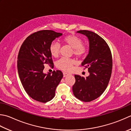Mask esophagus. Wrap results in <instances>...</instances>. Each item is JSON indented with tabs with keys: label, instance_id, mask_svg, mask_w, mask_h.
Instances as JSON below:
<instances>
[{
	"label": "esophagus",
	"instance_id": "1",
	"mask_svg": "<svg viewBox=\"0 0 131 131\" xmlns=\"http://www.w3.org/2000/svg\"><path fill=\"white\" fill-rule=\"evenodd\" d=\"M63 77H67L68 75H69V74L67 73H66V72H63Z\"/></svg>",
	"mask_w": 131,
	"mask_h": 131
}]
</instances>
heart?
I'll return each mask as SVG.
<instances>
[{
  "instance_id": "heart-1",
  "label": "heart",
  "mask_w": 131,
  "mask_h": 131,
  "mask_svg": "<svg viewBox=\"0 0 131 131\" xmlns=\"http://www.w3.org/2000/svg\"><path fill=\"white\" fill-rule=\"evenodd\" d=\"M63 44L68 45L73 48L72 54L77 57H82L85 54L87 50L86 46L83 43V41L81 38L75 35H69L64 37L62 39ZM61 45L57 42L53 41L49 46V52L50 54L54 57H57L60 52ZM75 61L72 59L62 57L57 62V67L63 71L69 72L72 70L73 65Z\"/></svg>"
}]
</instances>
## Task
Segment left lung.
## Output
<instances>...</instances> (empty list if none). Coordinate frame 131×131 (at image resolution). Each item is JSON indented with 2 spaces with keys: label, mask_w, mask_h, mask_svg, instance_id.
Instances as JSON below:
<instances>
[{
  "label": "left lung",
  "mask_w": 131,
  "mask_h": 131,
  "mask_svg": "<svg viewBox=\"0 0 131 131\" xmlns=\"http://www.w3.org/2000/svg\"><path fill=\"white\" fill-rule=\"evenodd\" d=\"M77 32L89 38V52L81 65L88 69L90 75L84 78L75 74L73 92L77 98L88 102L101 96L108 86L112 73V54L106 41L96 33L86 30Z\"/></svg>",
  "instance_id": "1"
}]
</instances>
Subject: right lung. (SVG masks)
Listing matches in <instances>:
<instances>
[{"label": "right lung", "mask_w": 131, "mask_h": 131, "mask_svg": "<svg viewBox=\"0 0 131 131\" xmlns=\"http://www.w3.org/2000/svg\"><path fill=\"white\" fill-rule=\"evenodd\" d=\"M61 33L42 30L32 33L23 42L17 56V70L25 91L30 98L46 103L55 96L57 86L63 77L60 70L44 74L45 64L53 68L49 46Z\"/></svg>", "instance_id": "right-lung-1"}]
</instances>
